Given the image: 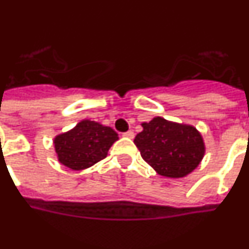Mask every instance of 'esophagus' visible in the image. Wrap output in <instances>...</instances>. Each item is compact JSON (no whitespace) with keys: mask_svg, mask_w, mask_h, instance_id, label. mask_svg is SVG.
<instances>
[{"mask_svg":"<svg viewBox=\"0 0 249 249\" xmlns=\"http://www.w3.org/2000/svg\"><path fill=\"white\" fill-rule=\"evenodd\" d=\"M123 137H126V138H130V139H133V138H134V131L133 130L125 131V133H123Z\"/></svg>","mask_w":249,"mask_h":249,"instance_id":"34e87169","label":"esophagus"}]
</instances>
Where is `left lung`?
<instances>
[{
	"instance_id": "1",
	"label": "left lung",
	"mask_w": 249,
	"mask_h": 249,
	"mask_svg": "<svg viewBox=\"0 0 249 249\" xmlns=\"http://www.w3.org/2000/svg\"><path fill=\"white\" fill-rule=\"evenodd\" d=\"M134 143L141 156L158 175L171 178L187 176L205 154L201 134L192 125L178 124L157 116L142 124Z\"/></svg>"
}]
</instances>
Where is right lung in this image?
<instances>
[{
    "label": "right lung",
    "mask_w": 249,
    "mask_h": 249,
    "mask_svg": "<svg viewBox=\"0 0 249 249\" xmlns=\"http://www.w3.org/2000/svg\"><path fill=\"white\" fill-rule=\"evenodd\" d=\"M118 139V133L110 126L82 120L70 131L54 138V148L60 163L81 171L104 160Z\"/></svg>",
    "instance_id": "1"
}]
</instances>
